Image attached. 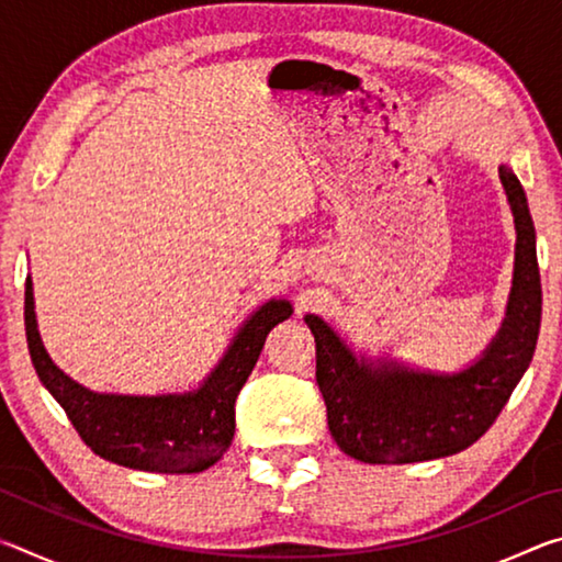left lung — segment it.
Masks as SVG:
<instances>
[{"label":"left lung","mask_w":562,"mask_h":562,"mask_svg":"<svg viewBox=\"0 0 562 562\" xmlns=\"http://www.w3.org/2000/svg\"><path fill=\"white\" fill-rule=\"evenodd\" d=\"M498 176L516 223V270L506 319L471 367L439 374L357 357L325 319L304 317L317 345V384L329 431L351 459L416 463L469 449L491 429L526 374L543 310L536 227L516 173L501 166Z\"/></svg>","instance_id":"1"}]
</instances>
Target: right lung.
Instances as JSON below:
<instances>
[{
  "label": "right lung",
  "mask_w": 562,
  "mask_h": 562,
  "mask_svg": "<svg viewBox=\"0 0 562 562\" xmlns=\"http://www.w3.org/2000/svg\"><path fill=\"white\" fill-rule=\"evenodd\" d=\"M290 315L292 304L288 300L265 302L245 319L223 359L193 392L99 394L66 376L46 355L36 329L30 278L24 292V327L32 364L81 441L111 463L156 473H198L223 459L235 436V398L250 376L270 329Z\"/></svg>",
  "instance_id": "1"
}]
</instances>
